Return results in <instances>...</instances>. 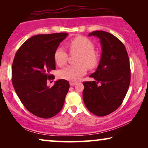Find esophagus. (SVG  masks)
I'll use <instances>...</instances> for the list:
<instances>
[{
  "label": "esophagus",
  "instance_id": "obj_1",
  "mask_svg": "<svg viewBox=\"0 0 148 148\" xmlns=\"http://www.w3.org/2000/svg\"><path fill=\"white\" fill-rule=\"evenodd\" d=\"M69 84H70V86H75L77 83L76 82H70Z\"/></svg>",
  "mask_w": 148,
  "mask_h": 148
}]
</instances>
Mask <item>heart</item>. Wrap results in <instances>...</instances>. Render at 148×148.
Returning <instances> with one entry per match:
<instances>
[{"label":"heart","instance_id":"b5f03b06","mask_svg":"<svg viewBox=\"0 0 148 148\" xmlns=\"http://www.w3.org/2000/svg\"><path fill=\"white\" fill-rule=\"evenodd\" d=\"M70 52L79 54L77 58V64H71L64 66L58 71V77L71 82H76L80 77L84 75L87 72V67L94 69L99 63L100 56L96 51L95 46L92 41L88 38L78 36L69 42ZM68 58V53L62 47L55 50L54 59L58 66H62L66 64Z\"/></svg>","mask_w":148,"mask_h":148}]
</instances>
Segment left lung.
<instances>
[{
	"instance_id": "left-lung-1",
	"label": "left lung",
	"mask_w": 148,
	"mask_h": 148,
	"mask_svg": "<svg viewBox=\"0 0 148 148\" xmlns=\"http://www.w3.org/2000/svg\"><path fill=\"white\" fill-rule=\"evenodd\" d=\"M100 40L102 54L96 72L90 76L93 82L83 83V98L86 108L99 116L116 110L122 104L131 80L128 54L123 42L108 32L89 34Z\"/></svg>"
}]
</instances>
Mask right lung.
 Listing matches in <instances>:
<instances>
[{
    "label": "right lung",
    "mask_w": 148,
    "mask_h": 148,
    "mask_svg": "<svg viewBox=\"0 0 148 148\" xmlns=\"http://www.w3.org/2000/svg\"><path fill=\"white\" fill-rule=\"evenodd\" d=\"M67 33L36 35L24 42L16 52L12 65V83L26 109L43 119L55 116L61 110L69 84L56 81L52 88L47 81L55 70L54 54Z\"/></svg>",
    "instance_id": "1"
}]
</instances>
